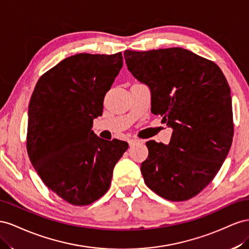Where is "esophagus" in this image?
<instances>
[{"mask_svg": "<svg viewBox=\"0 0 249 249\" xmlns=\"http://www.w3.org/2000/svg\"><path fill=\"white\" fill-rule=\"evenodd\" d=\"M140 142H142V141H141V140H137V139H130V140L128 141V143H129V146L131 147V146L136 145L137 143H140Z\"/></svg>", "mask_w": 249, "mask_h": 249, "instance_id": "1", "label": "esophagus"}]
</instances>
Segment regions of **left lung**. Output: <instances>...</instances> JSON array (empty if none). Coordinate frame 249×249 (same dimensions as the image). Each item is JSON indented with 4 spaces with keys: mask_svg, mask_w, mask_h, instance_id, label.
<instances>
[{
    "mask_svg": "<svg viewBox=\"0 0 249 249\" xmlns=\"http://www.w3.org/2000/svg\"><path fill=\"white\" fill-rule=\"evenodd\" d=\"M127 68L151 90V111L173 129L169 145L149 141L141 172L165 199L184 201L214 179L233 136L231 89L222 71L182 48L124 52Z\"/></svg>",
    "mask_w": 249,
    "mask_h": 249,
    "instance_id": "1",
    "label": "left lung"
}]
</instances>
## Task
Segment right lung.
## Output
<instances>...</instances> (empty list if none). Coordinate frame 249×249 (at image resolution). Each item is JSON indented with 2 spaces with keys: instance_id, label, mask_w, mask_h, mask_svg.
<instances>
[{
  "instance_id": "1",
  "label": "right lung",
  "mask_w": 249,
  "mask_h": 249,
  "mask_svg": "<svg viewBox=\"0 0 249 249\" xmlns=\"http://www.w3.org/2000/svg\"><path fill=\"white\" fill-rule=\"evenodd\" d=\"M122 67L121 52L70 56L39 78L31 96L28 155L46 186L73 205L90 204L107 192L128 148L91 130Z\"/></svg>"
}]
</instances>
